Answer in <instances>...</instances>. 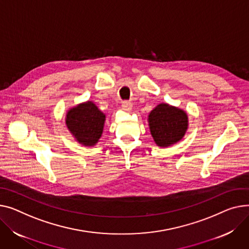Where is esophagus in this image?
Here are the masks:
<instances>
[{
	"label": "esophagus",
	"instance_id": "34e87169",
	"mask_svg": "<svg viewBox=\"0 0 249 249\" xmlns=\"http://www.w3.org/2000/svg\"><path fill=\"white\" fill-rule=\"evenodd\" d=\"M132 107H133V105H132V103H130V102H123L122 103V108L125 111H130L132 109Z\"/></svg>",
	"mask_w": 249,
	"mask_h": 249
}]
</instances>
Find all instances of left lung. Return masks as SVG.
Instances as JSON below:
<instances>
[{"label": "left lung", "mask_w": 249, "mask_h": 249, "mask_svg": "<svg viewBox=\"0 0 249 249\" xmlns=\"http://www.w3.org/2000/svg\"><path fill=\"white\" fill-rule=\"evenodd\" d=\"M149 128L155 143L168 147L183 138L188 127L187 114L168 104H159L149 114Z\"/></svg>", "instance_id": "1"}]
</instances>
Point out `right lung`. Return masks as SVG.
<instances>
[{"instance_id":"right-lung-1","label":"right lung","mask_w":249,"mask_h":249,"mask_svg":"<svg viewBox=\"0 0 249 249\" xmlns=\"http://www.w3.org/2000/svg\"><path fill=\"white\" fill-rule=\"evenodd\" d=\"M105 115L88 101L68 111L66 124L76 140L85 146L95 145L101 137Z\"/></svg>"}]
</instances>
